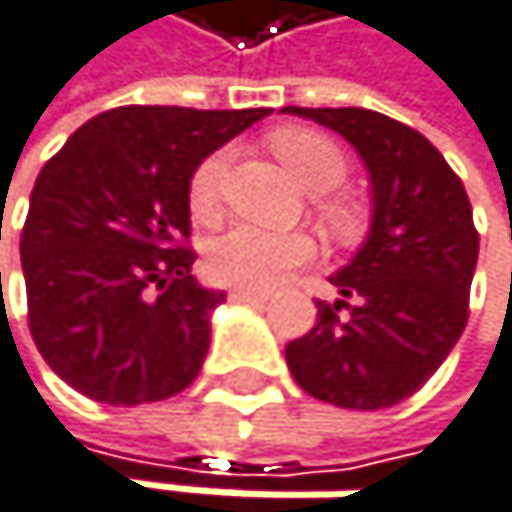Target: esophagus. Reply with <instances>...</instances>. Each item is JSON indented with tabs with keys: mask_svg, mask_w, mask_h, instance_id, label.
<instances>
[{
	"mask_svg": "<svg viewBox=\"0 0 512 512\" xmlns=\"http://www.w3.org/2000/svg\"><path fill=\"white\" fill-rule=\"evenodd\" d=\"M229 299H235V302H267V292H261V289H248V286H235V289L229 292Z\"/></svg>",
	"mask_w": 512,
	"mask_h": 512,
	"instance_id": "esophagus-1",
	"label": "esophagus"
}]
</instances>
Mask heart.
I'll return each instance as SVG.
<instances>
[{"label":"heart","mask_w":512,"mask_h":512,"mask_svg":"<svg viewBox=\"0 0 512 512\" xmlns=\"http://www.w3.org/2000/svg\"><path fill=\"white\" fill-rule=\"evenodd\" d=\"M270 150L308 191H330L346 176V157L321 131L280 128L270 135ZM229 153L217 150L198 163L188 182V201L194 217H213L220 201ZM324 217L333 223L349 220V207L340 198H321ZM314 254V242L305 232H270L261 226H232L207 251V267L220 283L267 289L283 280L292 267L305 264Z\"/></svg>","instance_id":"heart-1"}]
</instances>
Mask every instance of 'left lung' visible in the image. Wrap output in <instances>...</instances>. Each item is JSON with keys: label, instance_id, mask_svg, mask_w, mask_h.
<instances>
[{"label": "left lung", "instance_id": "obj_1", "mask_svg": "<svg viewBox=\"0 0 512 512\" xmlns=\"http://www.w3.org/2000/svg\"><path fill=\"white\" fill-rule=\"evenodd\" d=\"M359 150L371 172L374 217L359 254L330 277L333 305L286 346L305 393L343 409H387L422 390L469 321L478 232L469 194L425 135L384 112L302 109Z\"/></svg>", "mask_w": 512, "mask_h": 512}]
</instances>
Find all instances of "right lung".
I'll return each instance as SVG.
<instances>
[{
	"instance_id": "obj_1",
	"label": "right lung",
	"mask_w": 512,
	"mask_h": 512,
	"mask_svg": "<svg viewBox=\"0 0 512 512\" xmlns=\"http://www.w3.org/2000/svg\"><path fill=\"white\" fill-rule=\"evenodd\" d=\"M267 112L119 106L40 169L21 229L27 327L68 387L141 406L198 377L226 295L191 273L188 182Z\"/></svg>"
}]
</instances>
